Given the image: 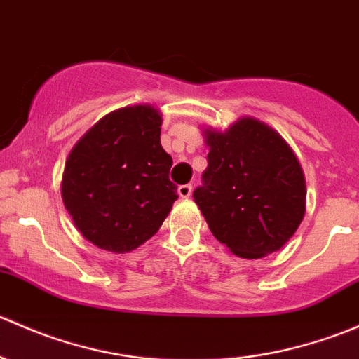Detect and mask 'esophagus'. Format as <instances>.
<instances>
[{
	"label": "esophagus",
	"mask_w": 359,
	"mask_h": 359,
	"mask_svg": "<svg viewBox=\"0 0 359 359\" xmlns=\"http://www.w3.org/2000/svg\"><path fill=\"white\" fill-rule=\"evenodd\" d=\"M177 193H179L180 198L186 200V198H189L191 193H193V186H191V184H184V186H180L179 189H177Z\"/></svg>",
	"instance_id": "obj_1"
}]
</instances>
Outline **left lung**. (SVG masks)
<instances>
[{
    "mask_svg": "<svg viewBox=\"0 0 359 359\" xmlns=\"http://www.w3.org/2000/svg\"><path fill=\"white\" fill-rule=\"evenodd\" d=\"M208 166L193 193L213 236L241 259L278 252L306 213V177L287 140L241 116L227 130H203Z\"/></svg>",
    "mask_w": 359,
    "mask_h": 359,
    "instance_id": "obj_1",
    "label": "left lung"
}]
</instances>
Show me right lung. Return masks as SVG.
I'll list each match as a JSON object with an SVG mask.
<instances>
[{
    "label": "right lung",
    "instance_id": "add662e5",
    "mask_svg": "<svg viewBox=\"0 0 359 359\" xmlns=\"http://www.w3.org/2000/svg\"><path fill=\"white\" fill-rule=\"evenodd\" d=\"M161 112L151 104L100 118L71 149L60 194L81 236L126 253L153 238L179 198L172 156L161 147Z\"/></svg>",
    "mask_w": 359,
    "mask_h": 359
}]
</instances>
